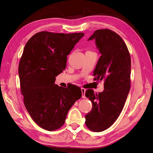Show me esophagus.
Returning a JSON list of instances; mask_svg holds the SVG:
<instances>
[{"label": "esophagus", "mask_w": 153, "mask_h": 153, "mask_svg": "<svg viewBox=\"0 0 153 153\" xmlns=\"http://www.w3.org/2000/svg\"><path fill=\"white\" fill-rule=\"evenodd\" d=\"M81 91H82V98H85V92L86 91V90L84 89V88H81Z\"/></svg>", "instance_id": "34e87169"}]
</instances>
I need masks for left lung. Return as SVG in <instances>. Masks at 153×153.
Segmentation results:
<instances>
[{"instance_id": "left-lung-1", "label": "left lung", "mask_w": 153, "mask_h": 153, "mask_svg": "<svg viewBox=\"0 0 153 153\" xmlns=\"http://www.w3.org/2000/svg\"><path fill=\"white\" fill-rule=\"evenodd\" d=\"M92 39L102 54L93 75L95 81L103 80L104 90L99 94L86 91L92 108L85 123L90 130L100 132L112 125L123 108L131 87V58L123 39L114 31L97 30L88 39Z\"/></svg>"}]
</instances>
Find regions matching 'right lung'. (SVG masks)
<instances>
[{
  "label": "right lung",
  "instance_id": "1",
  "mask_svg": "<svg viewBox=\"0 0 153 153\" xmlns=\"http://www.w3.org/2000/svg\"><path fill=\"white\" fill-rule=\"evenodd\" d=\"M84 35L43 31L31 36L24 48L19 66L24 105L34 122L46 130L61 128L82 96L80 87L64 88L54 82L66 67L67 56Z\"/></svg>",
  "mask_w": 153,
  "mask_h": 153
}]
</instances>
